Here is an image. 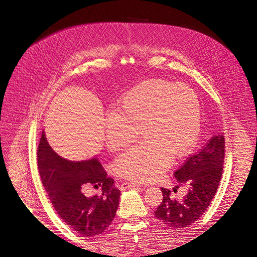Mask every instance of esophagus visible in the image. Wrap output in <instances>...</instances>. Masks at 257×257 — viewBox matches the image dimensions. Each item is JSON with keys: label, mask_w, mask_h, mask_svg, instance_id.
Here are the masks:
<instances>
[{"label": "esophagus", "mask_w": 257, "mask_h": 257, "mask_svg": "<svg viewBox=\"0 0 257 257\" xmlns=\"http://www.w3.org/2000/svg\"><path fill=\"white\" fill-rule=\"evenodd\" d=\"M138 186H141L137 183H133V182H122L120 184V188L121 190H127V189H134V188H138Z\"/></svg>", "instance_id": "34e87169"}]
</instances>
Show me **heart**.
Wrapping results in <instances>:
<instances>
[{"instance_id": "obj_1", "label": "heart", "mask_w": 257, "mask_h": 257, "mask_svg": "<svg viewBox=\"0 0 257 257\" xmlns=\"http://www.w3.org/2000/svg\"><path fill=\"white\" fill-rule=\"evenodd\" d=\"M199 130L196 93L184 83L163 79L144 81L126 92L104 120L111 151L128 147L139 132L145 138L114 162L115 174L133 182L158 179L172 164V157L180 158L194 146Z\"/></svg>"}]
</instances>
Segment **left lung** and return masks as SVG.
<instances>
[{"label": "left lung", "instance_id": "obj_1", "mask_svg": "<svg viewBox=\"0 0 257 257\" xmlns=\"http://www.w3.org/2000/svg\"><path fill=\"white\" fill-rule=\"evenodd\" d=\"M224 155L222 134L214 135L197 153L192 154L175 173L177 189L183 186L186 194L181 200L172 199L170 191L162 188L163 200L154 211L157 219L175 229L188 227L197 221L215 195L222 178Z\"/></svg>", "mask_w": 257, "mask_h": 257}]
</instances>
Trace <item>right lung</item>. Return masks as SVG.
I'll return each mask as SVG.
<instances>
[{"instance_id": "1", "label": "right lung", "mask_w": 257, "mask_h": 257, "mask_svg": "<svg viewBox=\"0 0 257 257\" xmlns=\"http://www.w3.org/2000/svg\"><path fill=\"white\" fill-rule=\"evenodd\" d=\"M37 165L52 206L69 227L82 237L97 236L109 227L121 193L97 159L73 162L61 158L52 150L43 132ZM90 185L100 186L102 194L85 197L83 190Z\"/></svg>"}]
</instances>
